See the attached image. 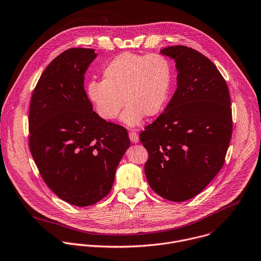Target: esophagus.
<instances>
[{
    "label": "esophagus",
    "mask_w": 261,
    "mask_h": 261,
    "mask_svg": "<svg viewBox=\"0 0 261 261\" xmlns=\"http://www.w3.org/2000/svg\"><path fill=\"white\" fill-rule=\"evenodd\" d=\"M128 136H129V139H130V141L133 142V143H138L139 142V136H138V134L136 133V132H129V134H128Z\"/></svg>",
    "instance_id": "1"
}]
</instances>
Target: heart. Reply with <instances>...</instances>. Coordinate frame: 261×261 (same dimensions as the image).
Here are the masks:
<instances>
[{
  "label": "heart",
  "instance_id": "1",
  "mask_svg": "<svg viewBox=\"0 0 261 261\" xmlns=\"http://www.w3.org/2000/svg\"><path fill=\"white\" fill-rule=\"evenodd\" d=\"M102 81H91L87 93L98 115L115 119L123 102L121 120L128 126L139 125L144 116L153 117L164 109L173 81L170 61L159 54L123 53L103 69ZM124 101H122V98Z\"/></svg>",
  "mask_w": 261,
  "mask_h": 261
}]
</instances>
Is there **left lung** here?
<instances>
[{"instance_id":"1","label":"left lung","mask_w":261,"mask_h":261,"mask_svg":"<svg viewBox=\"0 0 261 261\" xmlns=\"http://www.w3.org/2000/svg\"><path fill=\"white\" fill-rule=\"evenodd\" d=\"M160 53L176 63L177 89L140 141L149 154L151 188L178 202L201 192L223 167L233 130L231 99L225 79L202 54L184 45Z\"/></svg>"}]
</instances>
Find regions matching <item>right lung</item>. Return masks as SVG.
Here are the masks:
<instances>
[{
    "label": "right lung",
    "instance_id": "1",
    "mask_svg": "<svg viewBox=\"0 0 261 261\" xmlns=\"http://www.w3.org/2000/svg\"><path fill=\"white\" fill-rule=\"evenodd\" d=\"M97 55L70 48L43 71L29 109V149L46 185L63 200L88 206L112 188L130 145L127 130L93 111L84 74Z\"/></svg>",
    "mask_w": 261,
    "mask_h": 261
}]
</instances>
